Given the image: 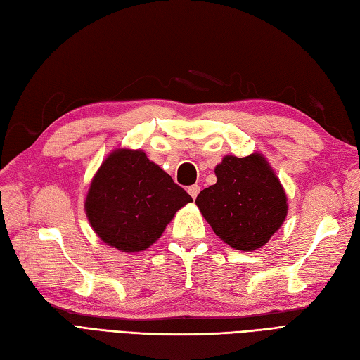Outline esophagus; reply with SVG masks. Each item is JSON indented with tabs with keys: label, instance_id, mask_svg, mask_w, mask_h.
<instances>
[{
	"label": "esophagus",
	"instance_id": "1",
	"mask_svg": "<svg viewBox=\"0 0 360 360\" xmlns=\"http://www.w3.org/2000/svg\"><path fill=\"white\" fill-rule=\"evenodd\" d=\"M188 193H189V195H191V197H193V199H195L197 194L200 193V186H199V185H193V186H189V188H188Z\"/></svg>",
	"mask_w": 360,
	"mask_h": 360
}]
</instances>
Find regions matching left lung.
<instances>
[{
    "label": "left lung",
    "instance_id": "obj_1",
    "mask_svg": "<svg viewBox=\"0 0 360 360\" xmlns=\"http://www.w3.org/2000/svg\"><path fill=\"white\" fill-rule=\"evenodd\" d=\"M217 181L197 195L195 205L225 244L242 252L258 250L280 230L288 216V197L261 153L224 157Z\"/></svg>",
    "mask_w": 360,
    "mask_h": 360
}]
</instances>
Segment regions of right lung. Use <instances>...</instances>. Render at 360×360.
Masks as SVG:
<instances>
[{"label":"right lung","instance_id":"obj_1","mask_svg":"<svg viewBox=\"0 0 360 360\" xmlns=\"http://www.w3.org/2000/svg\"><path fill=\"white\" fill-rule=\"evenodd\" d=\"M189 202L193 197L143 150L116 149L91 180L85 212L107 245L134 253L150 247Z\"/></svg>","mask_w":360,"mask_h":360}]
</instances>
